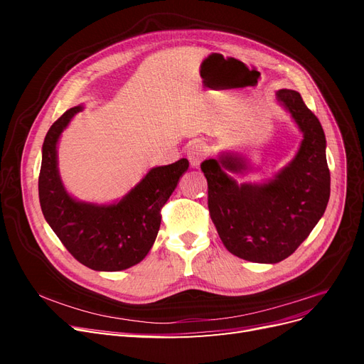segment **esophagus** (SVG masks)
<instances>
[{
  "label": "esophagus",
  "instance_id": "obj_1",
  "mask_svg": "<svg viewBox=\"0 0 364 364\" xmlns=\"http://www.w3.org/2000/svg\"><path fill=\"white\" fill-rule=\"evenodd\" d=\"M186 158H188L191 167H199L200 162L205 158V147L199 142H194L188 149H186Z\"/></svg>",
  "mask_w": 364,
  "mask_h": 364
}]
</instances>
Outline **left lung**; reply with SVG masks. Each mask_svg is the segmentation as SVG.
Returning <instances> with one entry per match:
<instances>
[{
  "label": "left lung",
  "instance_id": "obj_1",
  "mask_svg": "<svg viewBox=\"0 0 364 364\" xmlns=\"http://www.w3.org/2000/svg\"><path fill=\"white\" fill-rule=\"evenodd\" d=\"M302 141L293 159L261 182H238L255 170L238 151L225 150L205 159L208 208L220 240L232 255L274 264L290 257L322 218L329 200L326 138L321 121L299 92L277 91Z\"/></svg>",
  "mask_w": 364,
  "mask_h": 364
}]
</instances>
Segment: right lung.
<instances>
[{
    "label": "right lung",
    "instance_id": "add662e5",
    "mask_svg": "<svg viewBox=\"0 0 364 364\" xmlns=\"http://www.w3.org/2000/svg\"><path fill=\"white\" fill-rule=\"evenodd\" d=\"M82 111L83 105L68 109L43 139L39 173L42 214L62 245L83 266L97 272L126 270L147 257L161 226V208L190 162L182 158L150 168L134 188L112 203L75 199L60 179L58 146L62 132Z\"/></svg>",
    "mask_w": 364,
    "mask_h": 364
}]
</instances>
